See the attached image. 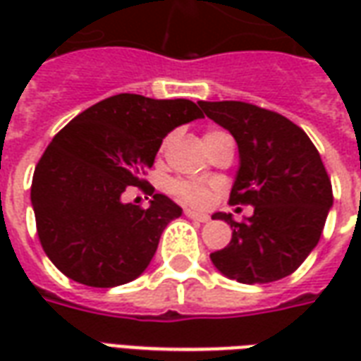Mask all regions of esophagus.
<instances>
[{
	"instance_id": "esophagus-1",
	"label": "esophagus",
	"mask_w": 361,
	"mask_h": 361,
	"mask_svg": "<svg viewBox=\"0 0 361 361\" xmlns=\"http://www.w3.org/2000/svg\"><path fill=\"white\" fill-rule=\"evenodd\" d=\"M185 216L191 220H197V222H207V220H209L207 214H201V212H195V211H185Z\"/></svg>"
}]
</instances>
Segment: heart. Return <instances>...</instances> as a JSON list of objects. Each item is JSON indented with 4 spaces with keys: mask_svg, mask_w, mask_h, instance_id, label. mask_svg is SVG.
Listing matches in <instances>:
<instances>
[{
    "mask_svg": "<svg viewBox=\"0 0 361 361\" xmlns=\"http://www.w3.org/2000/svg\"><path fill=\"white\" fill-rule=\"evenodd\" d=\"M168 191H170V195L176 197L181 203L199 207V209L207 207L212 199V188L203 183V181L170 180Z\"/></svg>",
    "mask_w": 361,
    "mask_h": 361,
    "instance_id": "heart-1",
    "label": "heart"
}]
</instances>
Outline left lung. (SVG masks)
Wrapping results in <instances>:
<instances>
[{
    "label": "left lung",
    "mask_w": 361,
    "mask_h": 361,
    "mask_svg": "<svg viewBox=\"0 0 361 361\" xmlns=\"http://www.w3.org/2000/svg\"><path fill=\"white\" fill-rule=\"evenodd\" d=\"M207 118L234 135L240 170L230 204L255 207L250 219L214 212L232 228L211 261L224 276L267 284L292 274L317 245L333 207V185L315 145L302 127L255 104L199 102Z\"/></svg>",
    "instance_id": "obj_1"
}]
</instances>
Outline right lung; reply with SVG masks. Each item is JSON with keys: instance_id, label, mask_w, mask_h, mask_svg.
I'll list each match as a JSON object with an SVG mask.
<instances>
[{"instance_id": "right-lung-1", "label": "right lung", "mask_w": 361, "mask_h": 361, "mask_svg": "<svg viewBox=\"0 0 361 361\" xmlns=\"http://www.w3.org/2000/svg\"><path fill=\"white\" fill-rule=\"evenodd\" d=\"M199 118L201 108L185 98L126 92L90 106L51 139L36 164L30 201L42 250L66 276L114 288L149 267L181 209L141 176L166 135ZM129 187L153 197L149 209L121 201Z\"/></svg>"}]
</instances>
